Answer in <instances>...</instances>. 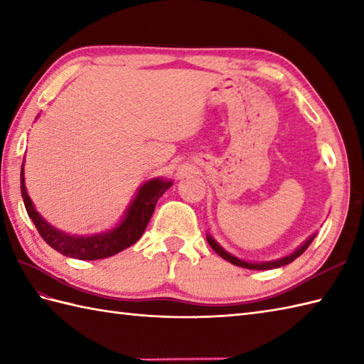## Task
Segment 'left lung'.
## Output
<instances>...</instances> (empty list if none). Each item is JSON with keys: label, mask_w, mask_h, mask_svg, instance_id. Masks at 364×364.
Returning <instances> with one entry per match:
<instances>
[{"label": "left lung", "mask_w": 364, "mask_h": 364, "mask_svg": "<svg viewBox=\"0 0 364 364\" xmlns=\"http://www.w3.org/2000/svg\"><path fill=\"white\" fill-rule=\"evenodd\" d=\"M314 238H316V233H313L311 237L306 238L301 246H299L296 250H293L291 254H288V255H285V257H280V258H276V260H271V262H246V260H243V258H238V257H235V255H232L230 252H228V250H225L220 243H218V241H216L212 235H210V233H207L208 245L212 246V249L215 250V252H216L218 255H220V257H223L224 260H228L229 263L235 264V266H241V268L257 269V271L280 268V266H285V264H288V263L294 262L299 255H302V254L305 252L306 247H309V246L311 245V241H313Z\"/></svg>", "instance_id": "obj_1"}]
</instances>
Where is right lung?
<instances>
[{
  "label": "right lung",
  "mask_w": 364,
  "mask_h": 364,
  "mask_svg": "<svg viewBox=\"0 0 364 364\" xmlns=\"http://www.w3.org/2000/svg\"><path fill=\"white\" fill-rule=\"evenodd\" d=\"M23 166L20 174L21 198L32 223L53 249L67 257L77 258V260H101V258L115 255L136 243L154 213L157 200L173 185V181L161 179V177L149 179L136 190L134 199L115 228L101 233H93V235H71V233L54 228L37 212L26 191Z\"/></svg>",
  "instance_id": "1"
}]
</instances>
